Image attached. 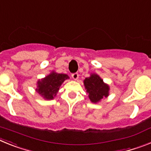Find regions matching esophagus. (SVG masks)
<instances>
[{
  "label": "esophagus",
  "instance_id": "esophagus-1",
  "mask_svg": "<svg viewBox=\"0 0 151 151\" xmlns=\"http://www.w3.org/2000/svg\"><path fill=\"white\" fill-rule=\"evenodd\" d=\"M72 78H73L74 80H77L78 78V73H75L72 74Z\"/></svg>",
  "mask_w": 151,
  "mask_h": 151
}]
</instances>
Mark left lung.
<instances>
[{"label": "left lung", "instance_id": "1", "mask_svg": "<svg viewBox=\"0 0 151 151\" xmlns=\"http://www.w3.org/2000/svg\"><path fill=\"white\" fill-rule=\"evenodd\" d=\"M84 85L88 94L89 99L92 103L96 104L109 95V85L105 84L102 78L95 73H92L90 77L84 80Z\"/></svg>", "mask_w": 151, "mask_h": 151}]
</instances>
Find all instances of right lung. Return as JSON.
I'll return each instance as SVG.
<instances>
[{"instance_id":"obj_1","label":"right lung","mask_w":151,"mask_h":151,"mask_svg":"<svg viewBox=\"0 0 151 151\" xmlns=\"http://www.w3.org/2000/svg\"><path fill=\"white\" fill-rule=\"evenodd\" d=\"M68 78L69 76L66 74L51 72L45 78H41L37 82L36 91L45 99H54L63 82Z\"/></svg>"}]
</instances>
